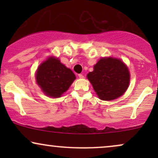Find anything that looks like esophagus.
<instances>
[{"label": "esophagus", "mask_w": 158, "mask_h": 158, "mask_svg": "<svg viewBox=\"0 0 158 158\" xmlns=\"http://www.w3.org/2000/svg\"><path fill=\"white\" fill-rule=\"evenodd\" d=\"M79 77L80 78V79H83V78H84V76H83L82 74H79Z\"/></svg>", "instance_id": "1"}]
</instances>
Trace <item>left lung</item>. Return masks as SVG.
I'll use <instances>...</instances> for the list:
<instances>
[{
    "mask_svg": "<svg viewBox=\"0 0 158 158\" xmlns=\"http://www.w3.org/2000/svg\"><path fill=\"white\" fill-rule=\"evenodd\" d=\"M87 77L98 97L105 101L121 97L130 81L128 67L120 59L112 57L99 59Z\"/></svg>",
    "mask_w": 158,
    "mask_h": 158,
    "instance_id": "1",
    "label": "left lung"
}]
</instances>
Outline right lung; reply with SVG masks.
<instances>
[{"instance_id":"right-lung-1","label":"right lung","mask_w":158,"mask_h":158,"mask_svg":"<svg viewBox=\"0 0 158 158\" xmlns=\"http://www.w3.org/2000/svg\"><path fill=\"white\" fill-rule=\"evenodd\" d=\"M35 78L44 94L58 98L68 90L76 76L70 69L61 64L59 59L51 56L39 65Z\"/></svg>"}]
</instances>
